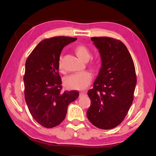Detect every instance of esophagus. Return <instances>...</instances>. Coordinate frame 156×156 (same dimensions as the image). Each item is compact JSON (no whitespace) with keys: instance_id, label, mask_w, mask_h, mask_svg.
Segmentation results:
<instances>
[{"instance_id":"34e87169","label":"esophagus","mask_w":156,"mask_h":156,"mask_svg":"<svg viewBox=\"0 0 156 156\" xmlns=\"http://www.w3.org/2000/svg\"><path fill=\"white\" fill-rule=\"evenodd\" d=\"M87 94V91H83L80 92V97H82V96H84Z\"/></svg>"}]
</instances>
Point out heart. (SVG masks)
<instances>
[{
  "instance_id": "b5f03b06",
  "label": "heart",
  "mask_w": 156,
  "mask_h": 156,
  "mask_svg": "<svg viewBox=\"0 0 156 156\" xmlns=\"http://www.w3.org/2000/svg\"><path fill=\"white\" fill-rule=\"evenodd\" d=\"M74 52L79 59L84 62H87L91 58V52L88 47L84 45H79L74 48ZM98 64V61H92L90 66L95 68ZM58 69L59 72L64 74L65 69L62 64V59L60 58L58 62ZM92 76L90 72L84 71L80 73L72 74L65 78L64 84L66 87L72 90H82L87 88L90 83Z\"/></svg>"
}]
</instances>
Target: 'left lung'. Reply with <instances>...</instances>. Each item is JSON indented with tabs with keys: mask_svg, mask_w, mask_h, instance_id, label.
<instances>
[{
	"mask_svg": "<svg viewBox=\"0 0 156 156\" xmlns=\"http://www.w3.org/2000/svg\"><path fill=\"white\" fill-rule=\"evenodd\" d=\"M102 65L93 88L88 91L87 115L95 127L110 129L123 121L133 101L137 78L134 63L125 45L111 37H91Z\"/></svg>",
	"mask_w": 156,
	"mask_h": 156,
	"instance_id": "1",
	"label": "left lung"
}]
</instances>
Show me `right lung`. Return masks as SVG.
Listing matches in <instances>:
<instances>
[{
    "mask_svg": "<svg viewBox=\"0 0 156 156\" xmlns=\"http://www.w3.org/2000/svg\"><path fill=\"white\" fill-rule=\"evenodd\" d=\"M77 38L59 36L41 41L25 63V98L33 118L46 128L64 120L68 105L79 97L76 90L62 92L58 72L59 55L66 45Z\"/></svg>",
    "mask_w": 156,
    "mask_h": 156,
    "instance_id": "1",
    "label": "right lung"
}]
</instances>
